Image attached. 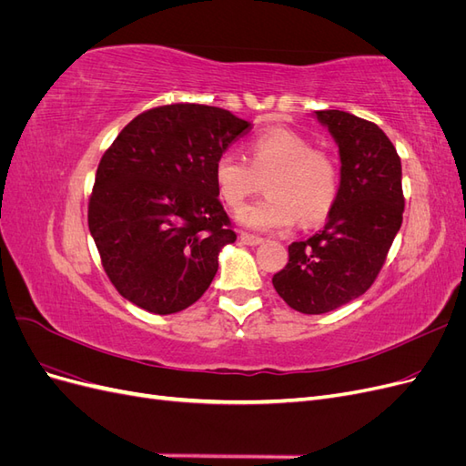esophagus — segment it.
Returning <instances> with one entry per match:
<instances>
[{
    "label": "esophagus",
    "mask_w": 466,
    "mask_h": 466,
    "mask_svg": "<svg viewBox=\"0 0 466 466\" xmlns=\"http://www.w3.org/2000/svg\"><path fill=\"white\" fill-rule=\"evenodd\" d=\"M241 241L245 243V245H250V247H255V245H260L264 238L262 237H257V235H250V233H241Z\"/></svg>",
    "instance_id": "34e87169"
}]
</instances>
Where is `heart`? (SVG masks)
<instances>
[{"instance_id":"b5f03b06","label":"heart","mask_w":466,"mask_h":466,"mask_svg":"<svg viewBox=\"0 0 466 466\" xmlns=\"http://www.w3.org/2000/svg\"><path fill=\"white\" fill-rule=\"evenodd\" d=\"M248 163L225 151L214 165L219 200L238 209L266 178L264 200L245 206L238 221L257 231H279L299 218L303 225L322 223L340 194V167L329 151L313 149L311 139L286 128L252 136Z\"/></svg>"}]
</instances>
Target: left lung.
Segmentation results:
<instances>
[{
  "label": "left lung",
  "instance_id": "left-lung-1",
  "mask_svg": "<svg viewBox=\"0 0 466 466\" xmlns=\"http://www.w3.org/2000/svg\"><path fill=\"white\" fill-rule=\"evenodd\" d=\"M340 149V194L324 228L288 247L274 274L278 295L305 315L358 299L383 268L402 225L400 157L377 124L344 110H317Z\"/></svg>",
  "mask_w": 466,
  "mask_h": 466
}]
</instances>
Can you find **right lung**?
Masks as SVG:
<instances>
[{
    "mask_svg": "<svg viewBox=\"0 0 466 466\" xmlns=\"http://www.w3.org/2000/svg\"><path fill=\"white\" fill-rule=\"evenodd\" d=\"M250 124L233 112L175 103L128 122L105 151L89 198V231L124 299L155 315L198 301L218 272L233 223L214 165Z\"/></svg>",
    "mask_w": 466,
    "mask_h": 466,
    "instance_id": "obj_1",
    "label": "right lung"
}]
</instances>
